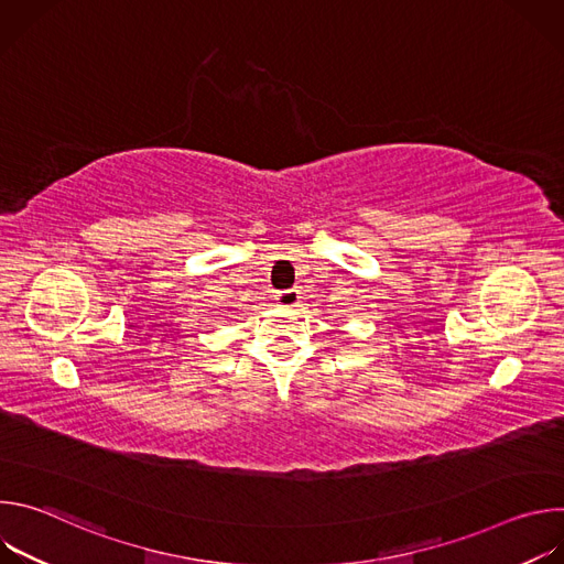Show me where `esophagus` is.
Masks as SVG:
<instances>
[{
  "label": "esophagus",
  "mask_w": 564,
  "mask_h": 564,
  "mask_svg": "<svg viewBox=\"0 0 564 564\" xmlns=\"http://www.w3.org/2000/svg\"><path fill=\"white\" fill-rule=\"evenodd\" d=\"M276 303H279L283 310L299 307V303H301L299 290H281V292H276Z\"/></svg>",
  "instance_id": "34e87169"
}]
</instances>
